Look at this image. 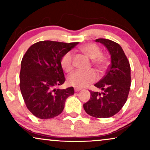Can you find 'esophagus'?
<instances>
[{"label":"esophagus","mask_w":150,"mask_h":150,"mask_svg":"<svg viewBox=\"0 0 150 150\" xmlns=\"http://www.w3.org/2000/svg\"><path fill=\"white\" fill-rule=\"evenodd\" d=\"M81 90V89L80 88H78V87H75V91L76 92H79V91H80Z\"/></svg>","instance_id":"esophagus-1"}]
</instances>
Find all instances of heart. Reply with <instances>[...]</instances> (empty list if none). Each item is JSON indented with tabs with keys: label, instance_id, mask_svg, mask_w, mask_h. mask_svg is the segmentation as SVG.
Here are the masks:
<instances>
[{
	"label": "heart",
	"instance_id": "heart-1",
	"mask_svg": "<svg viewBox=\"0 0 150 150\" xmlns=\"http://www.w3.org/2000/svg\"><path fill=\"white\" fill-rule=\"evenodd\" d=\"M80 50L86 56L92 59L93 64L99 70H103L106 65V59L101 55L100 48L95 44H88L82 46ZM61 65L66 73L73 69V53L71 51L65 53L61 59ZM97 74L94 70H89L86 71L77 70L70 74L67 79L68 85L73 87L82 88L88 86L97 79Z\"/></svg>",
	"mask_w": 150,
	"mask_h": 150
}]
</instances>
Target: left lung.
Here are the masks:
<instances>
[{"label":"left lung","mask_w":150,"mask_h":150,"mask_svg":"<svg viewBox=\"0 0 150 150\" xmlns=\"http://www.w3.org/2000/svg\"><path fill=\"white\" fill-rule=\"evenodd\" d=\"M111 56V65L105 76L94 86L102 92L90 91L89 100L83 104L86 113L95 118L114 116L126 102L130 87V66L119 44L106 39H97Z\"/></svg>","instance_id":"1"}]
</instances>
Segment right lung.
<instances>
[{
  "mask_svg": "<svg viewBox=\"0 0 150 150\" xmlns=\"http://www.w3.org/2000/svg\"><path fill=\"white\" fill-rule=\"evenodd\" d=\"M78 42L42 41L29 48L21 62L20 88L27 108L41 119L52 118L63 111L65 102L74 94L73 87L56 89L64 83L61 59Z\"/></svg>",
  "mask_w": 150,
  "mask_h": 150,
  "instance_id": "1",
  "label": "right lung"
}]
</instances>
